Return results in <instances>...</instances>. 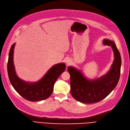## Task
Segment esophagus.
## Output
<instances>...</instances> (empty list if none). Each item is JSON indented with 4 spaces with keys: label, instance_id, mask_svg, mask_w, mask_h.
Segmentation results:
<instances>
[{
    "label": "esophagus",
    "instance_id": "1",
    "mask_svg": "<svg viewBox=\"0 0 130 130\" xmlns=\"http://www.w3.org/2000/svg\"><path fill=\"white\" fill-rule=\"evenodd\" d=\"M71 60H70V59H69V58H68V59H66V63H67V64H70V62H71Z\"/></svg>",
    "mask_w": 130,
    "mask_h": 130
}]
</instances>
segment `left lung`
Wrapping results in <instances>:
<instances>
[{
  "instance_id": "8db88e82",
  "label": "left lung",
  "mask_w": 130,
  "mask_h": 130,
  "mask_svg": "<svg viewBox=\"0 0 130 130\" xmlns=\"http://www.w3.org/2000/svg\"><path fill=\"white\" fill-rule=\"evenodd\" d=\"M103 44L110 45L114 54V60L109 71L100 77L91 79L82 71L72 66L68 67L70 74L71 93L78 102L90 104L101 101L115 89L120 75L121 57L112 40L104 39Z\"/></svg>"
}]
</instances>
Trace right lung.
<instances>
[{"instance_id": "obj_1", "label": "right lung", "mask_w": 130, "mask_h": 130, "mask_svg": "<svg viewBox=\"0 0 130 130\" xmlns=\"http://www.w3.org/2000/svg\"><path fill=\"white\" fill-rule=\"evenodd\" d=\"M15 45L13 44L11 47L7 62V72L11 85L22 97L28 101H40L48 98L53 92L57 79L65 70V64L60 62L54 65L37 82L25 81L19 78L15 72L13 62Z\"/></svg>"}]
</instances>
